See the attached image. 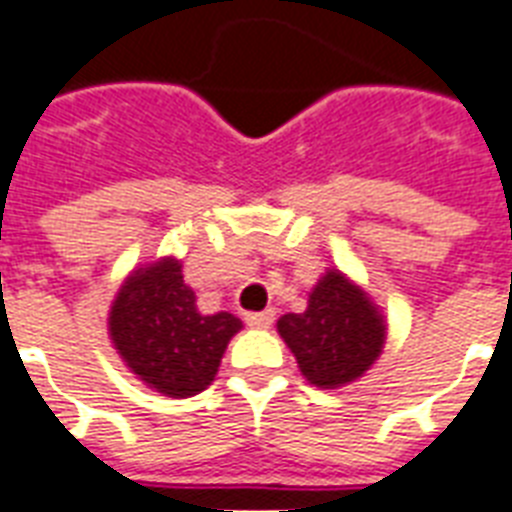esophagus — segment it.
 I'll return each mask as SVG.
<instances>
[{
    "instance_id": "1",
    "label": "esophagus",
    "mask_w": 512,
    "mask_h": 512,
    "mask_svg": "<svg viewBox=\"0 0 512 512\" xmlns=\"http://www.w3.org/2000/svg\"><path fill=\"white\" fill-rule=\"evenodd\" d=\"M273 319H276V311H273V308L260 313H247V324L255 329H268L273 324Z\"/></svg>"
}]
</instances>
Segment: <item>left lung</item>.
Returning <instances> with one entry per match:
<instances>
[{
	"label": "left lung",
	"instance_id": "left-lung-1",
	"mask_svg": "<svg viewBox=\"0 0 512 512\" xmlns=\"http://www.w3.org/2000/svg\"><path fill=\"white\" fill-rule=\"evenodd\" d=\"M279 335L313 385L340 388L380 356L385 324L361 289L340 271H329L313 287L303 313L281 316Z\"/></svg>",
	"mask_w": 512,
	"mask_h": 512
}]
</instances>
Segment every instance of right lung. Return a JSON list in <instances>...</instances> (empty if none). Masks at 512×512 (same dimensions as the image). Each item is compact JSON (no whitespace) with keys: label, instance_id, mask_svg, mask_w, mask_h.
Masks as SVG:
<instances>
[{"label":"right lung","instance_id":"1","mask_svg":"<svg viewBox=\"0 0 512 512\" xmlns=\"http://www.w3.org/2000/svg\"><path fill=\"white\" fill-rule=\"evenodd\" d=\"M111 340L140 380L164 396H196L215 380L228 340L241 329L231 313L204 316L167 257L132 273L111 305Z\"/></svg>","mask_w":512,"mask_h":512}]
</instances>
